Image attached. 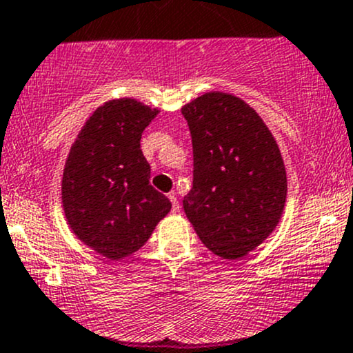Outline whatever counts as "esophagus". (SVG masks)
Listing matches in <instances>:
<instances>
[{"label": "esophagus", "mask_w": 353, "mask_h": 353, "mask_svg": "<svg viewBox=\"0 0 353 353\" xmlns=\"http://www.w3.org/2000/svg\"><path fill=\"white\" fill-rule=\"evenodd\" d=\"M168 199H170V202H172V212H173V214H176V212L180 210V203H178L176 195L172 192V193H170V195H168Z\"/></svg>", "instance_id": "34e87169"}]
</instances>
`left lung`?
<instances>
[{
    "label": "left lung",
    "mask_w": 353,
    "mask_h": 353,
    "mask_svg": "<svg viewBox=\"0 0 353 353\" xmlns=\"http://www.w3.org/2000/svg\"><path fill=\"white\" fill-rule=\"evenodd\" d=\"M181 114L193 146L185 214L212 252L223 259L245 256L276 229L286 202V170L274 136L232 94H203Z\"/></svg>",
    "instance_id": "obj_1"
}]
</instances>
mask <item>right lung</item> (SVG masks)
<instances>
[{
    "label": "right lung",
    "instance_id": "obj_1",
    "mask_svg": "<svg viewBox=\"0 0 353 353\" xmlns=\"http://www.w3.org/2000/svg\"><path fill=\"white\" fill-rule=\"evenodd\" d=\"M158 109L134 99L105 102L70 148L62 203L72 232L108 259L138 251L172 202L150 183L141 134Z\"/></svg>",
    "mask_w": 353,
    "mask_h": 353
}]
</instances>
